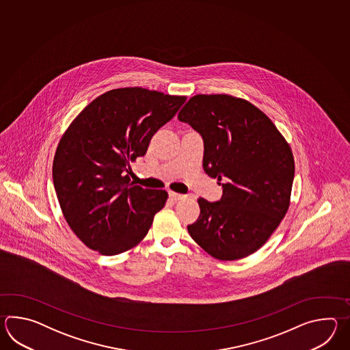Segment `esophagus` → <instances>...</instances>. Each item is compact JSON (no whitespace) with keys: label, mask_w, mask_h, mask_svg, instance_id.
<instances>
[{"label":"esophagus","mask_w":350,"mask_h":350,"mask_svg":"<svg viewBox=\"0 0 350 350\" xmlns=\"http://www.w3.org/2000/svg\"><path fill=\"white\" fill-rule=\"evenodd\" d=\"M169 196H170V199L172 200H181V199H184L185 198V195H183V193H174V191H169Z\"/></svg>","instance_id":"34e87169"}]
</instances>
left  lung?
I'll use <instances>...</instances> for the list:
<instances>
[{
	"label": "left lung",
	"mask_w": 350,
	"mask_h": 350,
	"mask_svg": "<svg viewBox=\"0 0 350 350\" xmlns=\"http://www.w3.org/2000/svg\"><path fill=\"white\" fill-rule=\"evenodd\" d=\"M178 119L200 134L204 170L217 178L223 196L198 199L199 219L190 237L219 260L256 252L279 226L291 204L294 157L268 116L230 95H196Z\"/></svg>",
	"instance_id": "obj_1"
}]
</instances>
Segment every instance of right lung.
<instances>
[{
    "mask_svg": "<svg viewBox=\"0 0 350 350\" xmlns=\"http://www.w3.org/2000/svg\"><path fill=\"white\" fill-rule=\"evenodd\" d=\"M185 100L142 88L111 90L67 129L53 157V186L67 224L90 249L118 255L146 237L167 193L129 184L125 174Z\"/></svg>",
    "mask_w": 350,
    "mask_h": 350,
    "instance_id": "add662e5",
    "label": "right lung"
}]
</instances>
